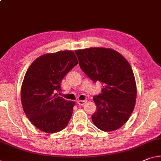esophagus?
<instances>
[{
    "label": "esophagus",
    "instance_id": "34e87169",
    "mask_svg": "<svg viewBox=\"0 0 161 161\" xmlns=\"http://www.w3.org/2000/svg\"><path fill=\"white\" fill-rule=\"evenodd\" d=\"M86 102H87V100H79L77 101V103L80 104V105H84Z\"/></svg>",
    "mask_w": 161,
    "mask_h": 161
}]
</instances>
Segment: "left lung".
I'll return each instance as SVG.
<instances>
[{
	"label": "left lung",
	"mask_w": 161,
	"mask_h": 161,
	"mask_svg": "<svg viewBox=\"0 0 161 161\" xmlns=\"http://www.w3.org/2000/svg\"><path fill=\"white\" fill-rule=\"evenodd\" d=\"M79 64L94 82L103 84L102 92L93 97L97 110L92 116L94 125L103 131H114L128 120L136 101L133 71L120 53L111 48L76 50Z\"/></svg>",
	"instance_id": "left-lung-1"
}]
</instances>
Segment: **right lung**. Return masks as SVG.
I'll return each mask as SVG.
<instances>
[{"mask_svg": "<svg viewBox=\"0 0 161 161\" xmlns=\"http://www.w3.org/2000/svg\"><path fill=\"white\" fill-rule=\"evenodd\" d=\"M71 51L47 53L37 58L25 73L21 86V103L25 115L34 125L47 133L64 129L75 103L59 97L61 82L77 65Z\"/></svg>", "mask_w": 161, "mask_h": 161, "instance_id": "obj_1", "label": "right lung"}]
</instances>
